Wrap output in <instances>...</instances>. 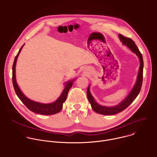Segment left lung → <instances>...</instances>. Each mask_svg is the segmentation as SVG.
<instances>
[{
    "label": "left lung",
    "instance_id": "1",
    "mask_svg": "<svg viewBox=\"0 0 157 157\" xmlns=\"http://www.w3.org/2000/svg\"><path fill=\"white\" fill-rule=\"evenodd\" d=\"M119 37L121 42L124 44L128 46V47L133 52L134 54L139 57L140 60V67H139V70L137 75V78L136 82L129 94V95L121 101L120 102L118 105L114 106V107H105V106H101L99 104H98L94 100V97H92V94L90 92L89 90V86L87 90V98L89 100V103H90L92 109L97 112V113L105 115H115L118 113H120L122 111H123L124 109H126L130 104L136 99L137 96L139 95L142 84V80H143V67H144V62H143V58L142 54L140 52L138 49L137 45L135 44V42L129 37H124L122 34H119Z\"/></svg>",
    "mask_w": 157,
    "mask_h": 157
}]
</instances>
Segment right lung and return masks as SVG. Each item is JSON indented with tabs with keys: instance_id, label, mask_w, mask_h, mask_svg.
<instances>
[{
	"instance_id": "1",
	"label": "right lung",
	"mask_w": 157,
	"mask_h": 157,
	"mask_svg": "<svg viewBox=\"0 0 157 157\" xmlns=\"http://www.w3.org/2000/svg\"><path fill=\"white\" fill-rule=\"evenodd\" d=\"M23 45L24 44L22 45L19 52H18V54L15 57L14 62L13 64V67H12V81H13V87L16 92V94L17 95L18 98L20 99V100L24 103V105L33 112L40 114V115H54L60 112L63 108V103L67 99L68 92L70 89V88L72 87L73 81L75 80L69 81L68 82H67L65 89H63L61 95L58 98V99L53 103H42L34 101L27 98L20 89L17 83L16 77H15L16 62H17L18 55L20 54V52H21V50L23 48Z\"/></svg>"
}]
</instances>
